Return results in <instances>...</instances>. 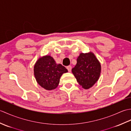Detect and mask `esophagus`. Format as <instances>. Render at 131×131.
I'll use <instances>...</instances> for the list:
<instances>
[{"label": "esophagus", "instance_id": "34e87169", "mask_svg": "<svg viewBox=\"0 0 131 131\" xmlns=\"http://www.w3.org/2000/svg\"><path fill=\"white\" fill-rule=\"evenodd\" d=\"M66 68H67V69H68V70L69 71V72H71V69H72L71 66L69 65V66H67V67H66Z\"/></svg>", "mask_w": 131, "mask_h": 131}]
</instances>
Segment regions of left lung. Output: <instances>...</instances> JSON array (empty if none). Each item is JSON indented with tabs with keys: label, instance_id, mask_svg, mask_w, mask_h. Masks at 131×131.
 Returning a JSON list of instances; mask_svg holds the SVG:
<instances>
[{
	"label": "left lung",
	"instance_id": "8db88e82",
	"mask_svg": "<svg viewBox=\"0 0 131 131\" xmlns=\"http://www.w3.org/2000/svg\"><path fill=\"white\" fill-rule=\"evenodd\" d=\"M72 73L83 88L88 90L98 81L101 70V63L93 53H80Z\"/></svg>",
	"mask_w": 131,
	"mask_h": 131
}]
</instances>
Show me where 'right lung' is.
Masks as SVG:
<instances>
[{"label": "right lung", "instance_id": "add662e5", "mask_svg": "<svg viewBox=\"0 0 131 131\" xmlns=\"http://www.w3.org/2000/svg\"><path fill=\"white\" fill-rule=\"evenodd\" d=\"M68 70L61 64L57 63L49 55L40 57L34 66V74L37 83L46 90L57 88L61 77Z\"/></svg>", "mask_w": 131, "mask_h": 131}]
</instances>
